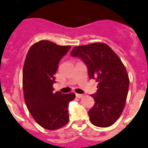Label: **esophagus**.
<instances>
[{
    "label": "esophagus",
    "instance_id": "1",
    "mask_svg": "<svg viewBox=\"0 0 148 148\" xmlns=\"http://www.w3.org/2000/svg\"><path fill=\"white\" fill-rule=\"evenodd\" d=\"M76 97H77V98H79V99H81V98H83V97H84V94H79V93H76Z\"/></svg>",
    "mask_w": 148,
    "mask_h": 148
}]
</instances>
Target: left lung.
<instances>
[{
	"label": "left lung",
	"mask_w": 148,
	"mask_h": 148,
	"mask_svg": "<svg viewBox=\"0 0 148 148\" xmlns=\"http://www.w3.org/2000/svg\"><path fill=\"white\" fill-rule=\"evenodd\" d=\"M72 57L79 58L96 80L97 91L90 95L94 106L88 112L91 123L106 128L119 119L125 105L129 78L124 64L109 45L97 42L74 48Z\"/></svg>",
	"instance_id": "1"
}]
</instances>
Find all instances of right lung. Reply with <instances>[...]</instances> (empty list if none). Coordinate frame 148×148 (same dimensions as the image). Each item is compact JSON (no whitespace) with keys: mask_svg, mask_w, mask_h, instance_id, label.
Here are the masks:
<instances>
[{"mask_svg":"<svg viewBox=\"0 0 148 148\" xmlns=\"http://www.w3.org/2000/svg\"><path fill=\"white\" fill-rule=\"evenodd\" d=\"M70 49L39 41L30 47L24 62L23 88L26 106L35 121L48 130L62 128L69 121L68 105L75 94L55 93L53 84L58 63Z\"/></svg>","mask_w":148,"mask_h":148,"instance_id":"obj_1","label":"right lung"}]
</instances>
